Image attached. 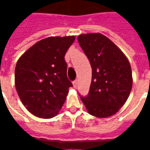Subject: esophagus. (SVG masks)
<instances>
[{"instance_id":"34e87169","label":"esophagus","mask_w":150,"mask_h":150,"mask_svg":"<svg viewBox=\"0 0 150 150\" xmlns=\"http://www.w3.org/2000/svg\"><path fill=\"white\" fill-rule=\"evenodd\" d=\"M73 86H74V88H76V87H77V80H75L73 82Z\"/></svg>"}]
</instances>
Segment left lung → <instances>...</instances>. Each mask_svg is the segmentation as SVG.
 <instances>
[{
	"mask_svg": "<svg viewBox=\"0 0 150 150\" xmlns=\"http://www.w3.org/2000/svg\"><path fill=\"white\" fill-rule=\"evenodd\" d=\"M78 41L92 69L89 93L81 96V100L89 114L109 117L125 104L131 92L130 63L125 54L100 33L80 34Z\"/></svg>",
	"mask_w": 150,
	"mask_h": 150,
	"instance_id": "8db88e82",
	"label": "left lung"
}]
</instances>
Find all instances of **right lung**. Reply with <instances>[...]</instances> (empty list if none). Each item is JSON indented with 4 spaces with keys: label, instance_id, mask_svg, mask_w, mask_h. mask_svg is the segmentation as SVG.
I'll list each match as a JSON object with an SVG mask.
<instances>
[{
    "label": "right lung",
    "instance_id": "1",
    "mask_svg": "<svg viewBox=\"0 0 150 150\" xmlns=\"http://www.w3.org/2000/svg\"><path fill=\"white\" fill-rule=\"evenodd\" d=\"M75 36L41 40L19 58L15 68V87L29 112L50 119L58 115L71 82L67 79L64 57Z\"/></svg>",
    "mask_w": 150,
    "mask_h": 150
}]
</instances>
